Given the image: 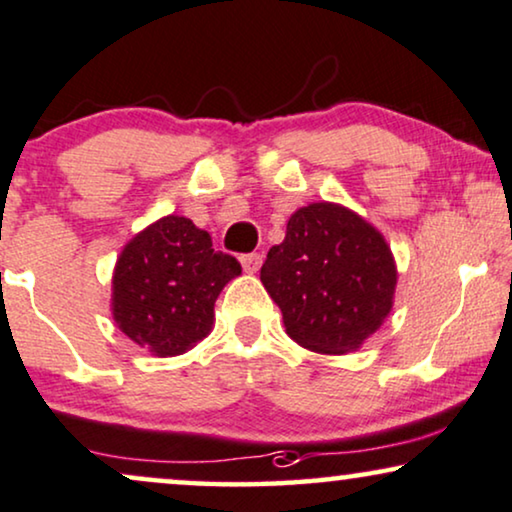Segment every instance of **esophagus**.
Returning a JSON list of instances; mask_svg holds the SVG:
<instances>
[{
  "label": "esophagus",
  "instance_id": "esophagus-1",
  "mask_svg": "<svg viewBox=\"0 0 512 512\" xmlns=\"http://www.w3.org/2000/svg\"><path fill=\"white\" fill-rule=\"evenodd\" d=\"M241 264H243L245 274H257L262 267V255H257V252H252V255H243Z\"/></svg>",
  "mask_w": 512,
  "mask_h": 512
}]
</instances>
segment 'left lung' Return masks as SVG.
I'll list each match as a JSON object with an SVG mask.
<instances>
[{
	"mask_svg": "<svg viewBox=\"0 0 512 512\" xmlns=\"http://www.w3.org/2000/svg\"><path fill=\"white\" fill-rule=\"evenodd\" d=\"M260 281L304 349L344 356L358 351L393 309L398 267L391 245L342 203L295 210L283 243L269 250Z\"/></svg>",
	"mask_w": 512,
	"mask_h": 512,
	"instance_id": "8db88e82",
	"label": "left lung"
}]
</instances>
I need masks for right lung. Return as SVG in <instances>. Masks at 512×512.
<instances>
[{
	"instance_id": "1",
	"label": "right lung",
	"mask_w": 512,
	"mask_h": 512,
	"mask_svg": "<svg viewBox=\"0 0 512 512\" xmlns=\"http://www.w3.org/2000/svg\"><path fill=\"white\" fill-rule=\"evenodd\" d=\"M241 274L236 257L213 248L189 217L166 215L135 234L112 274V318L152 356L194 349L215 325V302Z\"/></svg>"
}]
</instances>
